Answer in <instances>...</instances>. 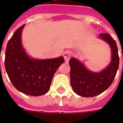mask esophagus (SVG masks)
Returning <instances> with one entry per match:
<instances>
[{"mask_svg":"<svg viewBox=\"0 0 123 123\" xmlns=\"http://www.w3.org/2000/svg\"><path fill=\"white\" fill-rule=\"evenodd\" d=\"M63 56H64V59L65 60V61L68 62L69 61L70 56H71V52L70 51H64V53H63Z\"/></svg>","mask_w":123,"mask_h":123,"instance_id":"1","label":"esophagus"}]
</instances>
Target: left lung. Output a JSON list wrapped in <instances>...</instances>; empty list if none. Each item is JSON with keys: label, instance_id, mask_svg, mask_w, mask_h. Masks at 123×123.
<instances>
[{"label": "left lung", "instance_id": "left-lung-1", "mask_svg": "<svg viewBox=\"0 0 123 123\" xmlns=\"http://www.w3.org/2000/svg\"><path fill=\"white\" fill-rule=\"evenodd\" d=\"M98 37L111 49V61L101 71H92L74 57L69 61L70 84L74 92L82 97L90 98L105 92L113 83L119 68V57L115 41L108 33H100Z\"/></svg>", "mask_w": 123, "mask_h": 123}]
</instances>
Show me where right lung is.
<instances>
[{
  "mask_svg": "<svg viewBox=\"0 0 123 123\" xmlns=\"http://www.w3.org/2000/svg\"><path fill=\"white\" fill-rule=\"evenodd\" d=\"M24 25L18 29L8 41L5 53V69L18 90L26 95L40 96L48 92L57 68L64 62L63 56L35 59L25 51L22 43Z\"/></svg>",
  "mask_w": 123,
  "mask_h": 123,
  "instance_id": "obj_1",
  "label": "right lung"
}]
</instances>
